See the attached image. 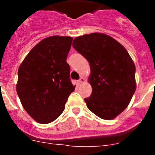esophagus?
<instances>
[{
  "label": "esophagus",
  "instance_id": "1",
  "mask_svg": "<svg viewBox=\"0 0 155 155\" xmlns=\"http://www.w3.org/2000/svg\"><path fill=\"white\" fill-rule=\"evenodd\" d=\"M85 81V79L83 78V77H81V78L78 80V83L79 84H81V83H84Z\"/></svg>",
  "mask_w": 155,
  "mask_h": 155
}]
</instances>
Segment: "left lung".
<instances>
[{
    "label": "left lung",
    "instance_id": "1",
    "mask_svg": "<svg viewBox=\"0 0 155 155\" xmlns=\"http://www.w3.org/2000/svg\"><path fill=\"white\" fill-rule=\"evenodd\" d=\"M72 46L90 64L92 92L84 98L87 107L101 119L116 118L136 91V68L130 54L116 39L98 32L76 37Z\"/></svg>",
    "mask_w": 155,
    "mask_h": 155
}]
</instances>
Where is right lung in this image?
<instances>
[{
	"label": "right lung",
	"instance_id": "right-lung-1",
	"mask_svg": "<svg viewBox=\"0 0 155 155\" xmlns=\"http://www.w3.org/2000/svg\"><path fill=\"white\" fill-rule=\"evenodd\" d=\"M73 38L53 35L35 45L18 71V95L35 121L50 124L61 116L75 86L70 79L67 57Z\"/></svg>",
	"mask_w": 155,
	"mask_h": 155
}]
</instances>
